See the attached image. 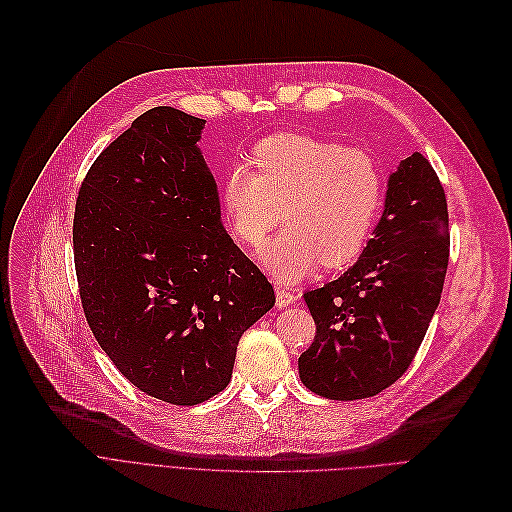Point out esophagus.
Masks as SVG:
<instances>
[{"mask_svg":"<svg viewBox=\"0 0 512 512\" xmlns=\"http://www.w3.org/2000/svg\"><path fill=\"white\" fill-rule=\"evenodd\" d=\"M275 291H277V306H279V308H285V306H289V304H296V302H298V294H294V291H289V289L283 287V285L275 287Z\"/></svg>","mask_w":512,"mask_h":512,"instance_id":"obj_1","label":"esophagus"}]
</instances>
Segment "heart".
Instances as JSON below:
<instances>
[{
	"label": "heart",
	"mask_w": 512,
	"mask_h": 512,
	"mask_svg": "<svg viewBox=\"0 0 512 512\" xmlns=\"http://www.w3.org/2000/svg\"><path fill=\"white\" fill-rule=\"evenodd\" d=\"M252 168L225 179L223 204L233 239L258 250L279 225L287 227L264 250V264L291 283L319 262L337 269L358 258L373 233L385 181L379 162L364 150L331 139L283 133L254 150Z\"/></svg>",
	"instance_id": "obj_1"
}]
</instances>
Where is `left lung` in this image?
<instances>
[{
	"instance_id": "1",
	"label": "left lung",
	"mask_w": 512,
	"mask_h": 512,
	"mask_svg": "<svg viewBox=\"0 0 512 512\" xmlns=\"http://www.w3.org/2000/svg\"><path fill=\"white\" fill-rule=\"evenodd\" d=\"M354 266L306 291L316 335L298 358L302 383L329 400H362L398 381L440 304L450 256L448 202L415 152L389 177L385 210Z\"/></svg>"
}]
</instances>
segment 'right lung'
<instances>
[{
  "instance_id": "1",
  "label": "right lung",
  "mask_w": 512,
  "mask_h": 512,
  "mask_svg": "<svg viewBox=\"0 0 512 512\" xmlns=\"http://www.w3.org/2000/svg\"><path fill=\"white\" fill-rule=\"evenodd\" d=\"M204 118L158 106L95 158L72 252L97 344L137 389L193 406L231 381L237 342L275 289L221 225Z\"/></svg>"
}]
</instances>
